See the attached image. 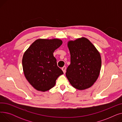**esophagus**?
I'll use <instances>...</instances> for the list:
<instances>
[{
    "instance_id": "esophagus-1",
    "label": "esophagus",
    "mask_w": 122,
    "mask_h": 122,
    "mask_svg": "<svg viewBox=\"0 0 122 122\" xmlns=\"http://www.w3.org/2000/svg\"><path fill=\"white\" fill-rule=\"evenodd\" d=\"M62 71H63V73L65 74L66 73V67L65 66H64L62 68Z\"/></svg>"
}]
</instances>
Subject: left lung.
Here are the masks:
<instances>
[{
    "instance_id": "obj_1",
    "label": "left lung",
    "mask_w": 122,
    "mask_h": 122,
    "mask_svg": "<svg viewBox=\"0 0 122 122\" xmlns=\"http://www.w3.org/2000/svg\"><path fill=\"white\" fill-rule=\"evenodd\" d=\"M71 64L66 76L75 88L82 90L92 86L97 79L101 66L100 53L87 38L68 42Z\"/></svg>"
}]
</instances>
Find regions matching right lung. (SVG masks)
Listing matches in <instances>:
<instances>
[{"instance_id": "right-lung-1", "label": "right lung", "mask_w": 122, "mask_h": 122, "mask_svg": "<svg viewBox=\"0 0 122 122\" xmlns=\"http://www.w3.org/2000/svg\"><path fill=\"white\" fill-rule=\"evenodd\" d=\"M62 44L59 39H38L24 53L22 65L25 78L36 90L46 92L53 87L63 74L57 66L54 51Z\"/></svg>"}]
</instances>
